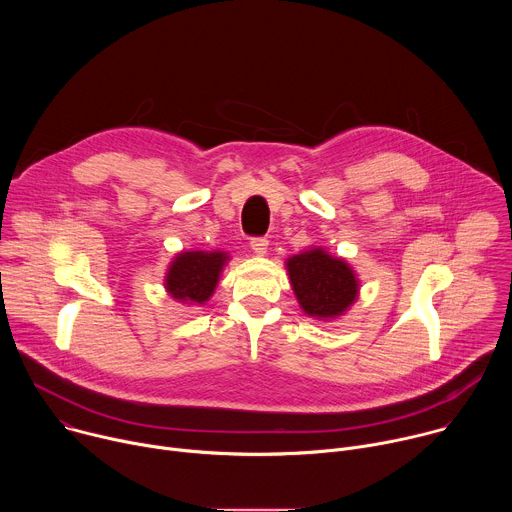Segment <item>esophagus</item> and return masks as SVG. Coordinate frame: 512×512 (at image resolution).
<instances>
[{"instance_id":"obj_1","label":"esophagus","mask_w":512,"mask_h":512,"mask_svg":"<svg viewBox=\"0 0 512 512\" xmlns=\"http://www.w3.org/2000/svg\"><path fill=\"white\" fill-rule=\"evenodd\" d=\"M267 247H269V241H267L265 237H253V239H251V249H253V253L265 255V253H267Z\"/></svg>"}]
</instances>
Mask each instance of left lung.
I'll return each instance as SVG.
<instances>
[{"label": "left lung", "instance_id": "1", "mask_svg": "<svg viewBox=\"0 0 512 512\" xmlns=\"http://www.w3.org/2000/svg\"><path fill=\"white\" fill-rule=\"evenodd\" d=\"M287 271L300 306L314 318L342 316L356 300L358 283L352 269L322 249L287 259Z\"/></svg>", "mask_w": 512, "mask_h": 512}]
</instances>
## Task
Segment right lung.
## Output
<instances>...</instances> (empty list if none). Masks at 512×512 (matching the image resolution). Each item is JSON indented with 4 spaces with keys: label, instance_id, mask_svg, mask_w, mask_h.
<instances>
[{
    "label": "right lung",
    "instance_id": "add662e5",
    "mask_svg": "<svg viewBox=\"0 0 512 512\" xmlns=\"http://www.w3.org/2000/svg\"><path fill=\"white\" fill-rule=\"evenodd\" d=\"M227 263L225 253L188 251L180 253L166 275V289L180 302L204 304L218 283V275Z\"/></svg>",
    "mask_w": 512,
    "mask_h": 512
}]
</instances>
